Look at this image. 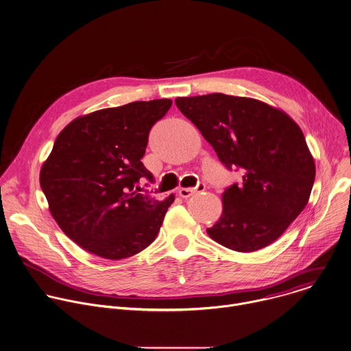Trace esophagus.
I'll use <instances>...</instances> for the list:
<instances>
[{
	"label": "esophagus",
	"instance_id": "obj_1",
	"mask_svg": "<svg viewBox=\"0 0 351 351\" xmlns=\"http://www.w3.org/2000/svg\"><path fill=\"white\" fill-rule=\"evenodd\" d=\"M205 190V183H198L195 187H187V189H179L178 194L182 198H190L194 193L197 191H204Z\"/></svg>",
	"mask_w": 351,
	"mask_h": 351
}]
</instances>
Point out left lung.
I'll return each instance as SVG.
<instances>
[{"instance_id":"left-lung-1","label":"left lung","mask_w":351,"mask_h":351,"mask_svg":"<svg viewBox=\"0 0 351 351\" xmlns=\"http://www.w3.org/2000/svg\"><path fill=\"white\" fill-rule=\"evenodd\" d=\"M175 102L221 164L243 173L224 190L223 215L206 230L209 237L242 253L275 242L305 209L316 176L298 124L253 98L216 93Z\"/></svg>"}]
</instances>
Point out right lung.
Returning a JSON list of instances; mask_svg holds the SVG:
<instances>
[{"label": "right lung", "mask_w": 351, "mask_h": 351, "mask_svg": "<svg viewBox=\"0 0 351 351\" xmlns=\"http://www.w3.org/2000/svg\"><path fill=\"white\" fill-rule=\"evenodd\" d=\"M171 99L135 101L82 116L57 136L39 175L50 213L75 243L108 260L131 257L157 237L175 201L141 193L154 180L141 161Z\"/></svg>", "instance_id": "1"}]
</instances>
